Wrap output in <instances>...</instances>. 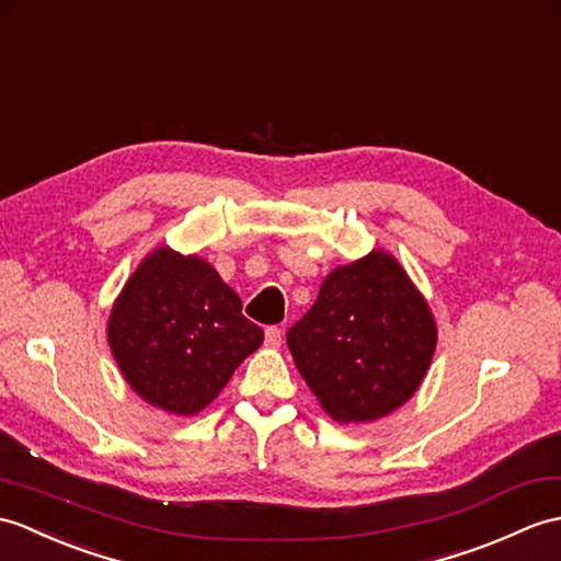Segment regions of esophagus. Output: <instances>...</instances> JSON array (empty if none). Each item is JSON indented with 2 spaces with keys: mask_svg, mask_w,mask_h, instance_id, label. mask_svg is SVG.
<instances>
[{
  "mask_svg": "<svg viewBox=\"0 0 561 561\" xmlns=\"http://www.w3.org/2000/svg\"><path fill=\"white\" fill-rule=\"evenodd\" d=\"M282 340H284V330L277 328V324H270V328L265 330V342L270 346H279Z\"/></svg>",
  "mask_w": 561,
  "mask_h": 561,
  "instance_id": "obj_1",
  "label": "esophagus"
}]
</instances>
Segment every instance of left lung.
<instances>
[{"instance_id": "1", "label": "left lung", "mask_w": 561, "mask_h": 561, "mask_svg": "<svg viewBox=\"0 0 561 561\" xmlns=\"http://www.w3.org/2000/svg\"><path fill=\"white\" fill-rule=\"evenodd\" d=\"M437 330L423 296L387 253L336 267L286 332L298 373L332 419L375 421L407 401L433 360Z\"/></svg>"}]
</instances>
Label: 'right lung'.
<instances>
[{
	"label": "right lung",
	"mask_w": 561,
	"mask_h": 561,
	"mask_svg": "<svg viewBox=\"0 0 561 561\" xmlns=\"http://www.w3.org/2000/svg\"><path fill=\"white\" fill-rule=\"evenodd\" d=\"M263 336L210 265L169 249L142 260L110 318V346L128 385L179 415L205 409Z\"/></svg>",
	"instance_id": "right-lung-1"
}]
</instances>
